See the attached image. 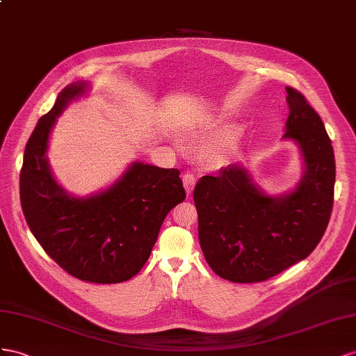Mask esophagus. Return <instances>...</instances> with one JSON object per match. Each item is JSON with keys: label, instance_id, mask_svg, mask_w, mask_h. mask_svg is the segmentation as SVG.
Listing matches in <instances>:
<instances>
[{"label": "esophagus", "instance_id": "obj_1", "mask_svg": "<svg viewBox=\"0 0 356 356\" xmlns=\"http://www.w3.org/2000/svg\"><path fill=\"white\" fill-rule=\"evenodd\" d=\"M181 180H184V185H185V189L188 192V195H191L192 191H194L195 181H197L195 175H194V172H184V176H181Z\"/></svg>", "mask_w": 356, "mask_h": 356}]
</instances>
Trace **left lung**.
I'll return each instance as SVG.
<instances>
[{"label": "left lung", "mask_w": 356, "mask_h": 356, "mask_svg": "<svg viewBox=\"0 0 356 356\" xmlns=\"http://www.w3.org/2000/svg\"><path fill=\"white\" fill-rule=\"evenodd\" d=\"M286 138L298 141L306 175L291 194L271 198L245 168L223 167L194 189L200 246L210 268L236 283L264 282L307 258L328 227L336 161L321 116L297 89L286 86Z\"/></svg>", "instance_id": "obj_1"}]
</instances>
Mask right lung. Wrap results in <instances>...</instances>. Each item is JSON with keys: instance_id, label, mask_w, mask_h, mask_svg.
Masks as SVG:
<instances>
[{"instance_id": "right-lung-1", "label": "right lung", "mask_w": 356, "mask_h": 356, "mask_svg": "<svg viewBox=\"0 0 356 356\" xmlns=\"http://www.w3.org/2000/svg\"><path fill=\"white\" fill-rule=\"evenodd\" d=\"M85 86L64 88L37 122L20 170V204L29 229L60 268L89 283H120L143 268L162 222L186 194L177 168L141 162L103 194L86 200L65 194L44 154L56 116Z\"/></svg>"}]
</instances>
